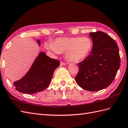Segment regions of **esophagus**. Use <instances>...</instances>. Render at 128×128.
I'll return each mask as SVG.
<instances>
[{
    "label": "esophagus",
    "mask_w": 128,
    "mask_h": 128,
    "mask_svg": "<svg viewBox=\"0 0 128 128\" xmlns=\"http://www.w3.org/2000/svg\"><path fill=\"white\" fill-rule=\"evenodd\" d=\"M60 65H65L67 64V63H65V62L61 61L60 63Z\"/></svg>",
    "instance_id": "esophagus-1"
}]
</instances>
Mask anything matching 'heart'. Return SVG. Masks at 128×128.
<instances>
[{
  "instance_id": "heart-1",
  "label": "heart",
  "mask_w": 128,
  "mask_h": 128,
  "mask_svg": "<svg viewBox=\"0 0 128 128\" xmlns=\"http://www.w3.org/2000/svg\"><path fill=\"white\" fill-rule=\"evenodd\" d=\"M46 47L56 54L66 52L65 58L68 60L79 62L90 54L93 42L88 37H62L57 38L51 44H46Z\"/></svg>"
}]
</instances>
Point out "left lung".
Instances as JSON below:
<instances>
[{"label":"left lung","mask_w":128,"mask_h":128,"mask_svg":"<svg viewBox=\"0 0 128 128\" xmlns=\"http://www.w3.org/2000/svg\"><path fill=\"white\" fill-rule=\"evenodd\" d=\"M93 42L91 54L78 63L75 80L82 89L90 91L103 90L112 83L120 66L117 43L106 33L90 32Z\"/></svg>","instance_id":"obj_1"}]
</instances>
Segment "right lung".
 I'll return each instance as SVG.
<instances>
[{
    "instance_id": "1",
    "label": "right lung",
    "mask_w": 128,
    "mask_h": 128,
    "mask_svg": "<svg viewBox=\"0 0 128 128\" xmlns=\"http://www.w3.org/2000/svg\"><path fill=\"white\" fill-rule=\"evenodd\" d=\"M40 46V42L37 40ZM60 65L58 60L51 58L44 52H39L28 72L21 79L14 82L19 92L31 94L48 87L56 68Z\"/></svg>"
}]
</instances>
